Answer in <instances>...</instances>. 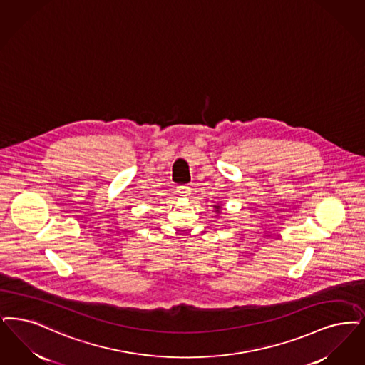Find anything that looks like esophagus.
<instances>
[{
    "label": "esophagus",
    "mask_w": 365,
    "mask_h": 365,
    "mask_svg": "<svg viewBox=\"0 0 365 365\" xmlns=\"http://www.w3.org/2000/svg\"><path fill=\"white\" fill-rule=\"evenodd\" d=\"M176 191L180 195H183V197H189L190 194H191V189H190L189 186H178Z\"/></svg>",
    "instance_id": "esophagus-1"
}]
</instances>
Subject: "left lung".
Masks as SVG:
<instances>
[{"label": "left lung", "mask_w": 365, "mask_h": 365, "mask_svg": "<svg viewBox=\"0 0 365 365\" xmlns=\"http://www.w3.org/2000/svg\"><path fill=\"white\" fill-rule=\"evenodd\" d=\"M215 209H216V213H220V210H221V206H220V205H215Z\"/></svg>", "instance_id": "obj_1"}]
</instances>
